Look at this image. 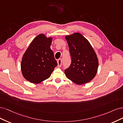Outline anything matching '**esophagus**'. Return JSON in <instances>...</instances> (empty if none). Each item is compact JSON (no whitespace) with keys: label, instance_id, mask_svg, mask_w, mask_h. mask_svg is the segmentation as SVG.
Masks as SVG:
<instances>
[{"label":"esophagus","instance_id":"34e87169","mask_svg":"<svg viewBox=\"0 0 123 123\" xmlns=\"http://www.w3.org/2000/svg\"><path fill=\"white\" fill-rule=\"evenodd\" d=\"M57 63H58V67H60L62 65V60L61 59H59L57 61Z\"/></svg>","mask_w":123,"mask_h":123}]
</instances>
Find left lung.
Returning <instances> with one entry per match:
<instances>
[{"mask_svg":"<svg viewBox=\"0 0 123 123\" xmlns=\"http://www.w3.org/2000/svg\"><path fill=\"white\" fill-rule=\"evenodd\" d=\"M72 62L64 70L67 78L78 85L90 82L97 74L98 62L89 41L79 33L66 36Z\"/></svg>","mask_w":123,"mask_h":123,"instance_id":"8db88e82","label":"left lung"}]
</instances>
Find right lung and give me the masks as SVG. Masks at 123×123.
Masks as SVG:
<instances>
[{"mask_svg":"<svg viewBox=\"0 0 123 123\" xmlns=\"http://www.w3.org/2000/svg\"><path fill=\"white\" fill-rule=\"evenodd\" d=\"M51 37L43 34L31 41L22 57L21 69L23 77L33 83H39L50 76L58 64L50 48Z\"/></svg>","mask_w":123,"mask_h":123,"instance_id":"right-lung-1","label":"right lung"}]
</instances>
